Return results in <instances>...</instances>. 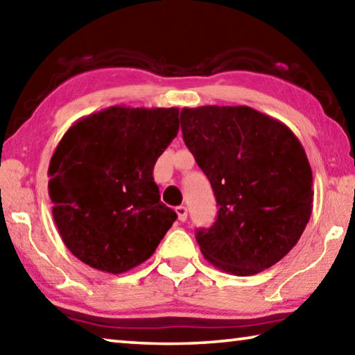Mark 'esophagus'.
<instances>
[{"mask_svg":"<svg viewBox=\"0 0 355 355\" xmlns=\"http://www.w3.org/2000/svg\"><path fill=\"white\" fill-rule=\"evenodd\" d=\"M177 214H178V220H182V222H184L186 219H188V208L186 207H177Z\"/></svg>","mask_w":355,"mask_h":355,"instance_id":"1","label":"esophagus"}]
</instances>
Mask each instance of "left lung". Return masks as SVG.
I'll use <instances>...</instances> for the list:
<instances>
[{"instance_id": "8db88e82", "label": "left lung", "mask_w": 355, "mask_h": 355, "mask_svg": "<svg viewBox=\"0 0 355 355\" xmlns=\"http://www.w3.org/2000/svg\"><path fill=\"white\" fill-rule=\"evenodd\" d=\"M182 131L219 211L196 239L220 271L254 275L280 261L309 224L313 175L302 144L249 106L183 107Z\"/></svg>"}]
</instances>
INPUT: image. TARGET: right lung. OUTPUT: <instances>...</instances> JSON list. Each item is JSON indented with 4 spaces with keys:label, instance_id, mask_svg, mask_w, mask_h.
Returning <instances> with one entry per match:
<instances>
[{
    "label": "right lung",
    "instance_id": "add662e5",
    "mask_svg": "<svg viewBox=\"0 0 355 355\" xmlns=\"http://www.w3.org/2000/svg\"><path fill=\"white\" fill-rule=\"evenodd\" d=\"M178 107L110 106L75 122L48 167L51 213L64 244L98 271L148 260L177 219L153 167L177 136Z\"/></svg>",
    "mask_w": 355,
    "mask_h": 355
}]
</instances>
